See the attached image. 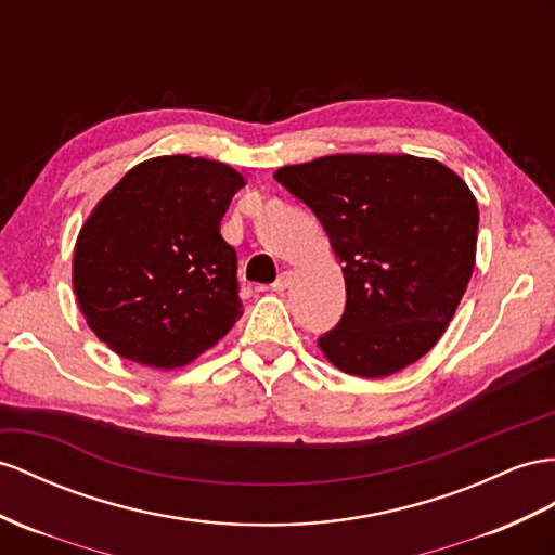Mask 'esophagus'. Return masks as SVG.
<instances>
[{
    "instance_id": "esophagus-1",
    "label": "esophagus",
    "mask_w": 555,
    "mask_h": 555,
    "mask_svg": "<svg viewBox=\"0 0 555 555\" xmlns=\"http://www.w3.org/2000/svg\"><path fill=\"white\" fill-rule=\"evenodd\" d=\"M291 281H293V272L291 269H283V272L276 276V281L272 283V291H276V293L286 291L291 286Z\"/></svg>"
}]
</instances>
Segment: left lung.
Wrapping results in <instances>:
<instances>
[{
	"label": "left lung",
	"mask_w": 555,
	"mask_h": 555,
	"mask_svg": "<svg viewBox=\"0 0 555 555\" xmlns=\"http://www.w3.org/2000/svg\"><path fill=\"white\" fill-rule=\"evenodd\" d=\"M274 178L314 210L345 264V314L317 339L325 359L371 379L422 359L474 272L478 204L466 182L413 154H331Z\"/></svg>",
	"instance_id": "1"
}]
</instances>
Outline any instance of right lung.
<instances>
[{
  "label": "right lung",
  "mask_w": 555,
  "mask_h": 555,
  "mask_svg": "<svg viewBox=\"0 0 555 555\" xmlns=\"http://www.w3.org/2000/svg\"><path fill=\"white\" fill-rule=\"evenodd\" d=\"M244 184L232 166L173 154L138 164L103 196L73 260L79 309L101 343L170 371L232 331L244 309L220 220Z\"/></svg>",
  "instance_id": "1"
}]
</instances>
